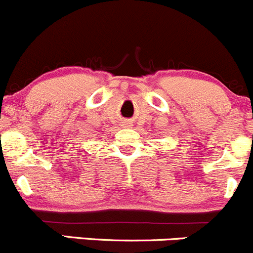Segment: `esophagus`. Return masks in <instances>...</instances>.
Masks as SVG:
<instances>
[{
  "label": "esophagus",
  "mask_w": 253,
  "mask_h": 253,
  "mask_svg": "<svg viewBox=\"0 0 253 253\" xmlns=\"http://www.w3.org/2000/svg\"><path fill=\"white\" fill-rule=\"evenodd\" d=\"M122 126H126V127H129V126H131V124H130L127 121H124V122H122Z\"/></svg>",
  "instance_id": "34e87169"
}]
</instances>
